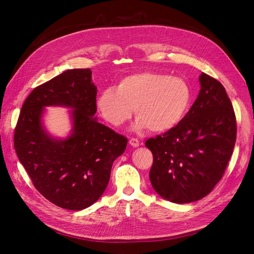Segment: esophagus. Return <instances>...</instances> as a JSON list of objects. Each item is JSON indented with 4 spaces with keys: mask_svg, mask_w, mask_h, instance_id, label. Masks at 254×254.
<instances>
[{
    "mask_svg": "<svg viewBox=\"0 0 254 254\" xmlns=\"http://www.w3.org/2000/svg\"><path fill=\"white\" fill-rule=\"evenodd\" d=\"M129 144L132 146L133 148H137L138 146H139V141H138V139H136V138H131L130 140H129Z\"/></svg>",
    "mask_w": 254,
    "mask_h": 254,
    "instance_id": "obj_1",
    "label": "esophagus"
}]
</instances>
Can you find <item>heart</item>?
Here are the masks:
<instances>
[{"instance_id": "heart-1", "label": "heart", "mask_w": 254, "mask_h": 254, "mask_svg": "<svg viewBox=\"0 0 254 254\" xmlns=\"http://www.w3.org/2000/svg\"><path fill=\"white\" fill-rule=\"evenodd\" d=\"M191 90L185 79L160 72H140L122 78L97 98V108L110 125L120 127L133 115L137 132L150 128L166 132L180 124L189 113Z\"/></svg>"}]
</instances>
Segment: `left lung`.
Wrapping results in <instances>:
<instances>
[{
    "mask_svg": "<svg viewBox=\"0 0 254 254\" xmlns=\"http://www.w3.org/2000/svg\"><path fill=\"white\" fill-rule=\"evenodd\" d=\"M199 82V95L181 123L146 141L153 154L151 185L173 203L208 195L224 174L236 144V116L224 86L204 73Z\"/></svg>",
    "mask_w": 254,
    "mask_h": 254,
    "instance_id": "8db88e82",
    "label": "left lung"
}]
</instances>
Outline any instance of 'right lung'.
<instances>
[{
  "label": "right lung",
  "mask_w": 254,
  "mask_h": 254,
  "mask_svg": "<svg viewBox=\"0 0 254 254\" xmlns=\"http://www.w3.org/2000/svg\"><path fill=\"white\" fill-rule=\"evenodd\" d=\"M97 86L89 68L67 69L34 88L23 104L14 149L34 187L55 205L81 210L102 196L114 161L127 138L98 122ZM68 108L71 130L56 138L46 130L47 107Z\"/></svg>",
  "instance_id": "obj_1"
}]
</instances>
